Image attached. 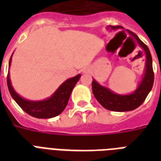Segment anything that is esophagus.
<instances>
[{"label": "esophagus", "mask_w": 161, "mask_h": 161, "mask_svg": "<svg viewBox=\"0 0 161 161\" xmlns=\"http://www.w3.org/2000/svg\"><path fill=\"white\" fill-rule=\"evenodd\" d=\"M83 73H89V68H83Z\"/></svg>", "instance_id": "obj_1"}]
</instances>
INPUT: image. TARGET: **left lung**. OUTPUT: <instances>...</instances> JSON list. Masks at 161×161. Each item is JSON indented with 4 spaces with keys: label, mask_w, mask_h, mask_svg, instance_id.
<instances>
[{
    "label": "left lung",
    "mask_w": 161,
    "mask_h": 161,
    "mask_svg": "<svg viewBox=\"0 0 161 161\" xmlns=\"http://www.w3.org/2000/svg\"><path fill=\"white\" fill-rule=\"evenodd\" d=\"M123 27L120 26H108L109 31H117ZM134 38L137 41L139 46L144 50L145 53V65L142 79L134 92L127 94H119L114 93L110 88L102 86L93 78L92 88L93 93L98 102L104 108L115 112H125L137 108L145 101L147 95L151 90L154 83V73L152 67V58L148 47L140 40L134 32L128 31Z\"/></svg>",
    "instance_id": "8db88e82"
}]
</instances>
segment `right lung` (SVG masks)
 <instances>
[{
	"label": "right lung",
	"mask_w": 161,
	"mask_h": 161,
	"mask_svg": "<svg viewBox=\"0 0 161 161\" xmlns=\"http://www.w3.org/2000/svg\"><path fill=\"white\" fill-rule=\"evenodd\" d=\"M11 58L12 55L9 61V68L11 67ZM80 77L81 74H78L75 77L68 78L58 87L49 98L39 101L29 100L19 95L11 84L10 72H8L7 76V86L12 98L26 114L37 119H50L59 115L65 109L71 93Z\"/></svg>",
	"instance_id": "1"
}]
</instances>
